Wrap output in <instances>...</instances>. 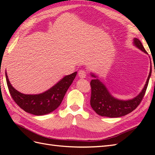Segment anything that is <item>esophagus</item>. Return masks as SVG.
<instances>
[{"mask_svg": "<svg viewBox=\"0 0 155 155\" xmlns=\"http://www.w3.org/2000/svg\"><path fill=\"white\" fill-rule=\"evenodd\" d=\"M78 77L80 78H85L87 77V72L84 70H80L78 71Z\"/></svg>", "mask_w": 155, "mask_h": 155, "instance_id": "obj_1", "label": "esophagus"}]
</instances>
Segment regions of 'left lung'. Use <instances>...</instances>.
I'll use <instances>...</instances> for the list:
<instances>
[{
	"instance_id": "8db88e82",
	"label": "left lung",
	"mask_w": 155,
	"mask_h": 155,
	"mask_svg": "<svg viewBox=\"0 0 155 155\" xmlns=\"http://www.w3.org/2000/svg\"><path fill=\"white\" fill-rule=\"evenodd\" d=\"M134 45L140 50L147 53L141 42L137 38H134ZM152 68L150 67V72L146 84L143 89L137 97L132 100L120 101L111 96L106 87L98 79H93L91 81V106L96 113L102 117L117 118L124 116L133 111L139 106L142 101L146 93L151 75ZM91 76L96 78L94 74Z\"/></svg>"
}]
</instances>
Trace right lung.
Instances as JSON below:
<instances>
[{
	"label": "right lung",
	"instance_id": "add662e5",
	"mask_svg": "<svg viewBox=\"0 0 155 155\" xmlns=\"http://www.w3.org/2000/svg\"><path fill=\"white\" fill-rule=\"evenodd\" d=\"M77 73L74 72L65 76L50 89L38 94H24L19 93L10 83L6 72L5 74L9 93L16 104L27 113L39 116L50 113L59 107Z\"/></svg>",
	"mask_w": 155,
	"mask_h": 155
}]
</instances>
